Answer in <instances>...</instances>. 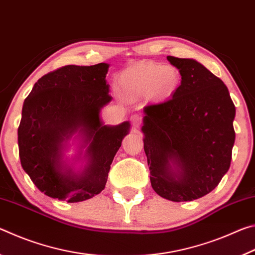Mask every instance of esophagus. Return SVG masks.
<instances>
[{"mask_svg":"<svg viewBox=\"0 0 255 255\" xmlns=\"http://www.w3.org/2000/svg\"><path fill=\"white\" fill-rule=\"evenodd\" d=\"M130 122H131V125L133 128H139V126L141 125V117L138 115H133V116H131Z\"/></svg>","mask_w":255,"mask_h":255,"instance_id":"obj_1","label":"esophagus"}]
</instances>
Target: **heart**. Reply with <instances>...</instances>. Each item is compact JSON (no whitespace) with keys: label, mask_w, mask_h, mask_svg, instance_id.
<instances>
[{"label":"heart","mask_w":255,"mask_h":255,"mask_svg":"<svg viewBox=\"0 0 255 255\" xmlns=\"http://www.w3.org/2000/svg\"><path fill=\"white\" fill-rule=\"evenodd\" d=\"M180 83L181 75L176 67L146 62L123 72L118 79V89L124 97L131 100L148 97L162 102L174 96Z\"/></svg>","instance_id":"b5f03b06"}]
</instances>
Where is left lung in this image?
<instances>
[{
	"label": "left lung",
	"mask_w": 255,
	"mask_h": 255,
	"mask_svg": "<svg viewBox=\"0 0 255 255\" xmlns=\"http://www.w3.org/2000/svg\"><path fill=\"white\" fill-rule=\"evenodd\" d=\"M181 85L144 108L141 131L150 183L164 199L192 201L217 187L231 165L235 106L227 86L191 58L167 56Z\"/></svg>",
	"instance_id": "left-lung-1"
}]
</instances>
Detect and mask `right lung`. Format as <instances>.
<instances>
[{
    "label": "right lung",
    "mask_w": 255,
    "mask_h": 255,
    "mask_svg": "<svg viewBox=\"0 0 255 255\" xmlns=\"http://www.w3.org/2000/svg\"><path fill=\"white\" fill-rule=\"evenodd\" d=\"M108 70L107 63L60 67L38 80L23 102L18 128L21 165L46 196L80 202L106 187L115 155L130 130L129 122L108 126L100 117L112 100ZM72 137L79 148L70 162L65 152Z\"/></svg>",
    "instance_id": "right-lung-1"
}]
</instances>
